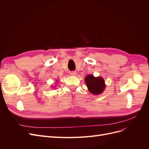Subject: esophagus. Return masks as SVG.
Returning <instances> with one entry per match:
<instances>
[{
    "label": "esophagus",
    "instance_id": "34e87169",
    "mask_svg": "<svg viewBox=\"0 0 149 149\" xmlns=\"http://www.w3.org/2000/svg\"><path fill=\"white\" fill-rule=\"evenodd\" d=\"M70 74L71 76H76V71H71L70 72Z\"/></svg>",
    "mask_w": 149,
    "mask_h": 149
}]
</instances>
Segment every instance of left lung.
Returning <instances> with one entry per match:
<instances>
[{
    "instance_id": "1",
    "label": "left lung",
    "mask_w": 149,
    "mask_h": 149,
    "mask_svg": "<svg viewBox=\"0 0 149 149\" xmlns=\"http://www.w3.org/2000/svg\"><path fill=\"white\" fill-rule=\"evenodd\" d=\"M85 82L89 92L93 94H100L105 88L104 81L101 77H94L93 75H88L85 78Z\"/></svg>"
}]
</instances>
